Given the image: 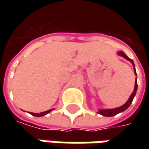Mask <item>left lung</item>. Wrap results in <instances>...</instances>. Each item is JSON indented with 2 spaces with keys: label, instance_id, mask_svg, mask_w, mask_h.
Here are the masks:
<instances>
[{
  "label": "left lung",
  "instance_id": "left-lung-1",
  "mask_svg": "<svg viewBox=\"0 0 149 149\" xmlns=\"http://www.w3.org/2000/svg\"><path fill=\"white\" fill-rule=\"evenodd\" d=\"M118 54H119L120 56H123V58H125L126 60H129V61H131V62L133 63V60H130L129 57H128L126 54H124L123 52H122V51H119V52H118ZM133 65H134V63H133ZM134 72H135V74H136V71H135V68H134ZM137 88H138V84H137V79H136V82H135V86H134V90L133 94H132V95H131V96L129 97V100L126 102V104H123V105L121 106V107L116 108V109H101V110H100V112H99V113L102 114V115H104V116L111 117V116H114V115H116V114H118V113H121V112L124 111L125 109H127L129 106H130L131 103L133 102V100H134L135 95H136Z\"/></svg>",
  "mask_w": 149,
  "mask_h": 149
}]
</instances>
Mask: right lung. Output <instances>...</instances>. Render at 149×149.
<instances>
[{
    "label": "right lung",
    "mask_w": 149,
    "mask_h": 149,
    "mask_svg": "<svg viewBox=\"0 0 149 149\" xmlns=\"http://www.w3.org/2000/svg\"><path fill=\"white\" fill-rule=\"evenodd\" d=\"M53 109H49L48 111H45L42 112V113H30L31 115H34V116H36V117H41V116H44V115H45V114H47V113H49V112L52 111Z\"/></svg>",
    "instance_id": "add662e5"
}]
</instances>
